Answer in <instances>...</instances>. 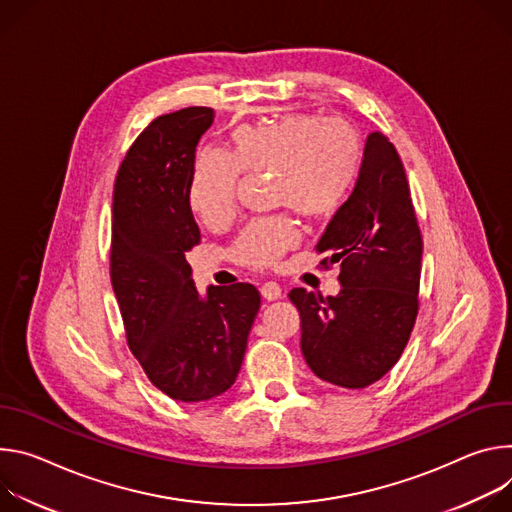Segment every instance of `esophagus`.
<instances>
[{
	"instance_id": "34e87169",
	"label": "esophagus",
	"mask_w": 512,
	"mask_h": 512,
	"mask_svg": "<svg viewBox=\"0 0 512 512\" xmlns=\"http://www.w3.org/2000/svg\"><path fill=\"white\" fill-rule=\"evenodd\" d=\"M260 295L266 301H276L282 297V289L276 285V282H264V285L260 287Z\"/></svg>"
}]
</instances>
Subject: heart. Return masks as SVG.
Wrapping results in <instances>:
<instances>
[{"mask_svg":"<svg viewBox=\"0 0 512 512\" xmlns=\"http://www.w3.org/2000/svg\"><path fill=\"white\" fill-rule=\"evenodd\" d=\"M362 168L364 142L350 124L313 113H287L274 122L238 126L230 134V156L201 154L193 166L189 205L205 225H221L236 211L240 173L272 175V205L325 221L346 205ZM297 242L299 232L291 217L256 219L236 238L232 258L264 268Z\"/></svg>","mask_w":512,"mask_h":512,"instance_id":"b5f03b06","label":"heart"}]
</instances>
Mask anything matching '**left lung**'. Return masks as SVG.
<instances>
[{
    "instance_id": "left-lung-1",
    "label": "left lung",
    "mask_w": 512,
    "mask_h": 512,
    "mask_svg": "<svg viewBox=\"0 0 512 512\" xmlns=\"http://www.w3.org/2000/svg\"><path fill=\"white\" fill-rule=\"evenodd\" d=\"M339 264V291L293 289L301 352L325 382L366 388L399 362L419 311L423 240L399 152L382 132L364 144V168L346 205L317 242Z\"/></svg>"
}]
</instances>
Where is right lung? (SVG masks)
Instances as JSON below:
<instances>
[{
	"label": "right lung",
	"instance_id": "obj_1",
	"mask_svg": "<svg viewBox=\"0 0 512 512\" xmlns=\"http://www.w3.org/2000/svg\"><path fill=\"white\" fill-rule=\"evenodd\" d=\"M213 118L211 107L156 118L113 185L109 270L128 346L150 382L181 403L232 388L260 309V293L248 282L201 295L185 256L201 240L189 183Z\"/></svg>",
	"mask_w": 512,
	"mask_h": 512
}]
</instances>
